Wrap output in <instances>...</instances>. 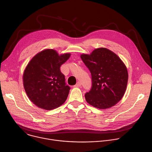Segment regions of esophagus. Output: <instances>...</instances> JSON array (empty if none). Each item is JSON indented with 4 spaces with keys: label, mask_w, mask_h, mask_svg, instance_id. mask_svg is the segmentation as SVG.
Segmentation results:
<instances>
[{
    "label": "esophagus",
    "mask_w": 152,
    "mask_h": 152,
    "mask_svg": "<svg viewBox=\"0 0 152 152\" xmlns=\"http://www.w3.org/2000/svg\"><path fill=\"white\" fill-rule=\"evenodd\" d=\"M81 86V83L80 82H77L76 83V84L75 85V86L76 87H79V86Z\"/></svg>",
    "instance_id": "34e87169"
}]
</instances>
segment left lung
<instances>
[{
    "label": "left lung",
    "instance_id": "obj_1",
    "mask_svg": "<svg viewBox=\"0 0 152 152\" xmlns=\"http://www.w3.org/2000/svg\"><path fill=\"white\" fill-rule=\"evenodd\" d=\"M80 58L91 75V88L85 94L86 102L102 110L114 106L124 96L128 80L123 61L106 48L96 49Z\"/></svg>",
    "mask_w": 152,
    "mask_h": 152
}]
</instances>
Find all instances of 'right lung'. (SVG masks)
<instances>
[{
	"label": "right lung",
	"instance_id": "add662e5",
	"mask_svg": "<svg viewBox=\"0 0 152 152\" xmlns=\"http://www.w3.org/2000/svg\"><path fill=\"white\" fill-rule=\"evenodd\" d=\"M70 53L59 55L53 49L37 54L24 72L23 85L30 100L38 107L51 110L66 100L70 87L66 85L60 67L70 58Z\"/></svg>",
	"mask_w": 152,
	"mask_h": 152
}]
</instances>
